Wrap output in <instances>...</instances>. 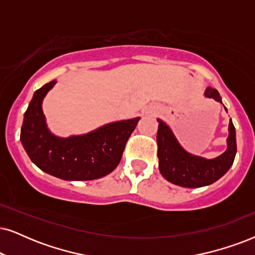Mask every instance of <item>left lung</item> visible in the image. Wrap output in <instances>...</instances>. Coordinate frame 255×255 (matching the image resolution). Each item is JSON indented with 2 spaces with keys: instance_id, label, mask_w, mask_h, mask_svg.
<instances>
[{
  "instance_id": "obj_1",
  "label": "left lung",
  "mask_w": 255,
  "mask_h": 255,
  "mask_svg": "<svg viewBox=\"0 0 255 255\" xmlns=\"http://www.w3.org/2000/svg\"><path fill=\"white\" fill-rule=\"evenodd\" d=\"M205 96L214 99L220 102L221 96L217 89L208 87ZM226 109V108H225ZM156 141H157V157H159L160 173L167 181L181 187L198 188L211 185L227 173L233 165L237 154V140H235V128L232 120L228 125L227 149L220 156L215 159L193 155L180 146L173 131L165 122L159 120Z\"/></svg>"
}]
</instances>
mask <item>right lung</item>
<instances>
[{
  "mask_svg": "<svg viewBox=\"0 0 255 255\" xmlns=\"http://www.w3.org/2000/svg\"><path fill=\"white\" fill-rule=\"evenodd\" d=\"M55 83L54 80L37 89L24 113L20 140L28 156L43 172L69 181L95 180L112 173L140 118L112 122L88 134L55 136L42 112L43 98Z\"/></svg>",
  "mask_w": 255,
  "mask_h": 255,
  "instance_id": "add662e5",
  "label": "right lung"
}]
</instances>
